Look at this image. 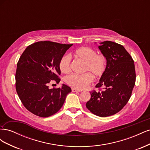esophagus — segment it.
Masks as SVG:
<instances>
[{
	"label": "esophagus",
	"instance_id": "1",
	"mask_svg": "<svg viewBox=\"0 0 150 150\" xmlns=\"http://www.w3.org/2000/svg\"><path fill=\"white\" fill-rule=\"evenodd\" d=\"M72 92H80V91L76 89V88H72Z\"/></svg>",
	"mask_w": 150,
	"mask_h": 150
}]
</instances>
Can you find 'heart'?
I'll return each instance as SVG.
<instances>
[{
    "label": "heart",
    "mask_w": 150,
    "mask_h": 150,
    "mask_svg": "<svg viewBox=\"0 0 150 150\" xmlns=\"http://www.w3.org/2000/svg\"><path fill=\"white\" fill-rule=\"evenodd\" d=\"M73 55L84 62L83 72H89L78 75L71 74L66 77V83L72 87L79 89L87 88L93 82V76L99 78L105 72L107 60L103 54H98L96 51L89 47H81L74 51ZM71 59L68 55H64L60 59L59 67L62 73H67L70 71Z\"/></svg>",
    "instance_id": "heart-1"
}]
</instances>
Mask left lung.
Here are the masks:
<instances>
[{
  "label": "left lung",
  "mask_w": 150,
  "mask_h": 150,
  "mask_svg": "<svg viewBox=\"0 0 150 150\" xmlns=\"http://www.w3.org/2000/svg\"><path fill=\"white\" fill-rule=\"evenodd\" d=\"M98 49L107 60V67L96 88L103 91H93L86 108L94 115L107 117L121 110L128 103L135 85L134 61L121 44L104 41Z\"/></svg>",
  "instance_id": "left-lung-1"
}]
</instances>
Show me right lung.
Listing matches in <instances>:
<instances>
[{
  "mask_svg": "<svg viewBox=\"0 0 150 150\" xmlns=\"http://www.w3.org/2000/svg\"><path fill=\"white\" fill-rule=\"evenodd\" d=\"M72 44L40 41L27 47L17 62L16 88L24 107L35 115L46 117L60 110L71 89L49 88L51 80L60 82L61 57Z\"/></svg>",
  "mask_w": 150,
  "mask_h": 150,
  "instance_id": "1",
  "label": "right lung"
}]
</instances>
